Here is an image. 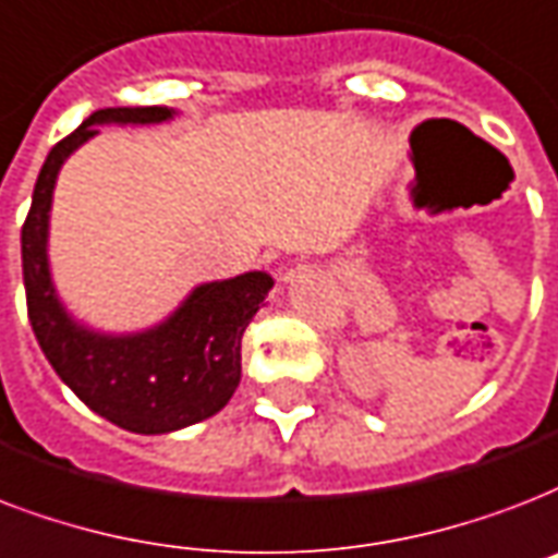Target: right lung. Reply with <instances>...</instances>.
Listing matches in <instances>:
<instances>
[{"label": "right lung", "instance_id": "add662e5", "mask_svg": "<svg viewBox=\"0 0 558 558\" xmlns=\"http://www.w3.org/2000/svg\"><path fill=\"white\" fill-rule=\"evenodd\" d=\"M172 117L175 110L169 108H105L90 113L49 151L23 225L25 304L43 354L93 412L143 436L198 424L231 401L242 374V333L275 287L266 271L202 283L163 325L128 336L96 333L72 322L58 301L46 240L63 160L99 134L96 125H151Z\"/></svg>", "mask_w": 558, "mask_h": 558}]
</instances>
